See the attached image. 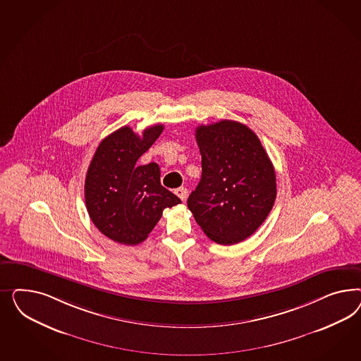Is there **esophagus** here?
Returning a JSON list of instances; mask_svg holds the SVG:
<instances>
[{
    "label": "esophagus",
    "instance_id": "1",
    "mask_svg": "<svg viewBox=\"0 0 361 361\" xmlns=\"http://www.w3.org/2000/svg\"><path fill=\"white\" fill-rule=\"evenodd\" d=\"M175 193L177 196L180 197L181 201H185L186 197H188V189L186 188H177Z\"/></svg>",
    "mask_w": 361,
    "mask_h": 361
}]
</instances>
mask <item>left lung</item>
Here are the masks:
<instances>
[{
  "mask_svg": "<svg viewBox=\"0 0 361 361\" xmlns=\"http://www.w3.org/2000/svg\"><path fill=\"white\" fill-rule=\"evenodd\" d=\"M202 175L188 208L209 238L234 245L267 219L276 197L273 163L245 124L221 121L196 128Z\"/></svg>",
  "mask_w": 361,
  "mask_h": 361,
  "instance_id": "left-lung-1",
  "label": "left lung"
}]
</instances>
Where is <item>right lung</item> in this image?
Returning a JSON list of instances; mask_svg holds the SVG:
<instances>
[{
    "label": "right lung",
    "instance_id": "obj_1",
    "mask_svg": "<svg viewBox=\"0 0 361 361\" xmlns=\"http://www.w3.org/2000/svg\"><path fill=\"white\" fill-rule=\"evenodd\" d=\"M163 130V124H156L139 136L124 126L104 137L95 151L85 198L90 219L109 240L137 245L148 237L165 208L181 204L160 184L159 165L137 164Z\"/></svg>",
    "mask_w": 361,
    "mask_h": 361
}]
</instances>
